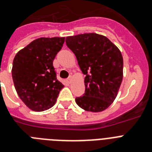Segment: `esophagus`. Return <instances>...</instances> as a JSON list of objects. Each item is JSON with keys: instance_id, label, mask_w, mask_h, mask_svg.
I'll return each instance as SVG.
<instances>
[{"instance_id": "34e87169", "label": "esophagus", "mask_w": 152, "mask_h": 152, "mask_svg": "<svg viewBox=\"0 0 152 152\" xmlns=\"http://www.w3.org/2000/svg\"><path fill=\"white\" fill-rule=\"evenodd\" d=\"M72 77L71 76H69V78L67 79V81H68V83H71V82H72Z\"/></svg>"}]
</instances>
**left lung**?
<instances>
[{"mask_svg":"<svg viewBox=\"0 0 152 152\" xmlns=\"http://www.w3.org/2000/svg\"><path fill=\"white\" fill-rule=\"evenodd\" d=\"M67 46L76 55L85 75V92L76 98L80 108L101 112L114 101L123 78V57L106 37L95 33L67 37Z\"/></svg>","mask_w":152,"mask_h":152,"instance_id":"8db88e82","label":"left lung"}]
</instances>
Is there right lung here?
I'll return each instance as SVG.
<instances>
[{"mask_svg": "<svg viewBox=\"0 0 152 152\" xmlns=\"http://www.w3.org/2000/svg\"><path fill=\"white\" fill-rule=\"evenodd\" d=\"M64 38H40L14 57L12 75L19 97L34 111L52 107L64 85L57 79L53 61Z\"/></svg>", "mask_w": 152, "mask_h": 152, "instance_id": "add662e5", "label": "right lung"}]
</instances>
